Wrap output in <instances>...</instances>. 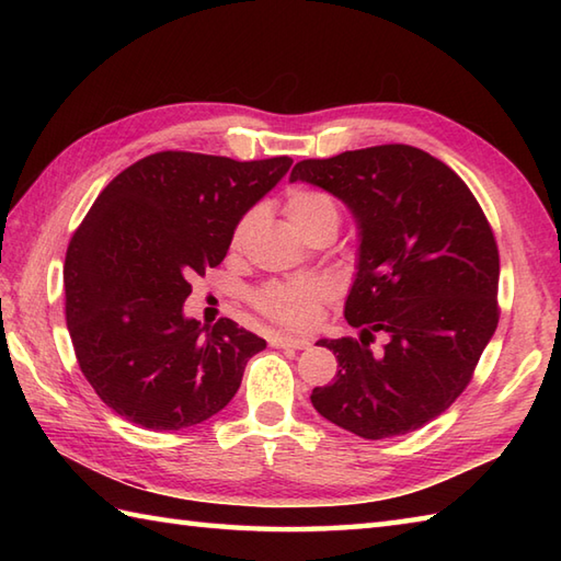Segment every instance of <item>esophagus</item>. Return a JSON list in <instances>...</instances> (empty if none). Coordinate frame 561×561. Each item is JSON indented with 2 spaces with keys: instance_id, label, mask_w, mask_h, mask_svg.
I'll return each instance as SVG.
<instances>
[{
  "instance_id": "obj_1",
  "label": "esophagus",
  "mask_w": 561,
  "mask_h": 561,
  "mask_svg": "<svg viewBox=\"0 0 561 561\" xmlns=\"http://www.w3.org/2000/svg\"><path fill=\"white\" fill-rule=\"evenodd\" d=\"M272 347H277V350H306L308 347V340L277 335V337H272Z\"/></svg>"
}]
</instances>
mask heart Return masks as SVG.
Segmentation results:
<instances>
[{
  "label": "heart",
  "instance_id": "obj_1",
  "mask_svg": "<svg viewBox=\"0 0 561 561\" xmlns=\"http://www.w3.org/2000/svg\"><path fill=\"white\" fill-rule=\"evenodd\" d=\"M284 211H287L289 221L299 229L301 233L318 221L340 219V209L337 202L332 199L323 190H313V187H301L294 190V193L287 197V205H284ZM257 224V214L250 211L245 217L238 221L231 243L233 248L243 245L248 233L255 229ZM330 294V284L325 279H304V282H277L270 284V287L262 289L255 301L260 306V311L277 320L282 325L289 328H308L316 318V308L318 304L328 299Z\"/></svg>",
  "mask_w": 561,
  "mask_h": 561
}]
</instances>
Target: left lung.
Here are the masks:
<instances>
[{
	"label": "left lung",
	"instance_id": "8db88e82",
	"mask_svg": "<svg viewBox=\"0 0 561 561\" xmlns=\"http://www.w3.org/2000/svg\"><path fill=\"white\" fill-rule=\"evenodd\" d=\"M289 181L337 197L359 236L344 318L359 340H318L337 356L313 388L320 416L362 438L410 434L446 412L496 323L499 250L478 199L446 163L408 145L306 159ZM376 331L387 344L371 351Z\"/></svg>",
	"mask_w": 561,
	"mask_h": 561
}]
</instances>
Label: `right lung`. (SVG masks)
<instances>
[{"mask_svg":"<svg viewBox=\"0 0 561 561\" xmlns=\"http://www.w3.org/2000/svg\"><path fill=\"white\" fill-rule=\"evenodd\" d=\"M161 151L113 178L71 236L67 328L96 396L151 432L202 424L231 402L267 342L229 318L199 325L190 279L229 253L238 221L291 169Z\"/></svg>","mask_w":561,"mask_h":561,"instance_id":"1","label":"right lung"}]
</instances>
